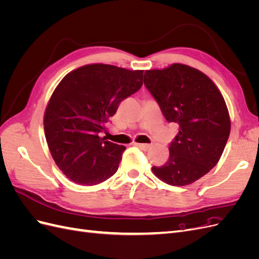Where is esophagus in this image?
<instances>
[{
	"label": "esophagus",
	"instance_id": "34e87169",
	"mask_svg": "<svg viewBox=\"0 0 259 259\" xmlns=\"http://www.w3.org/2000/svg\"><path fill=\"white\" fill-rule=\"evenodd\" d=\"M135 146H137L138 148H140V149H142V150H145V151H147L148 149L151 147L149 144H135Z\"/></svg>",
	"mask_w": 259,
	"mask_h": 259
}]
</instances>
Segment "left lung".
Segmentation results:
<instances>
[{
    "label": "left lung",
    "instance_id": "1",
    "mask_svg": "<svg viewBox=\"0 0 259 259\" xmlns=\"http://www.w3.org/2000/svg\"><path fill=\"white\" fill-rule=\"evenodd\" d=\"M144 83L169 123L179 131L169 145V158L153 174L170 186H187L218 163L229 138L228 108L217 86L192 67L173 64L147 70Z\"/></svg>",
    "mask_w": 259,
    "mask_h": 259
}]
</instances>
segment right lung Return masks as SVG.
Listing matches in <instances>:
<instances>
[{"mask_svg":"<svg viewBox=\"0 0 259 259\" xmlns=\"http://www.w3.org/2000/svg\"><path fill=\"white\" fill-rule=\"evenodd\" d=\"M143 70L94 64L68 73L46 107L44 131L55 163L82 186L105 182L119 168L124 146L98 136L120 103L143 85Z\"/></svg>","mask_w":259,"mask_h":259,"instance_id":"right-lung-1","label":"right lung"}]
</instances>
